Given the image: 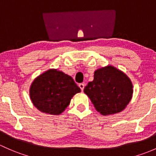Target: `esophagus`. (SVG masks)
Here are the masks:
<instances>
[{
	"label": "esophagus",
	"mask_w": 156,
	"mask_h": 156,
	"mask_svg": "<svg viewBox=\"0 0 156 156\" xmlns=\"http://www.w3.org/2000/svg\"><path fill=\"white\" fill-rule=\"evenodd\" d=\"M79 87L80 88V89H81L82 91H83V89H84V87H85V84L84 83H80V84H79Z\"/></svg>",
	"instance_id": "1"
}]
</instances>
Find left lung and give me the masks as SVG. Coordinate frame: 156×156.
Wrapping results in <instances>:
<instances>
[{"mask_svg": "<svg viewBox=\"0 0 156 156\" xmlns=\"http://www.w3.org/2000/svg\"><path fill=\"white\" fill-rule=\"evenodd\" d=\"M84 92L98 112L111 115L126 108L132 98L133 85L126 73L108 65L94 71V80L85 87Z\"/></svg>", "mask_w": 156, "mask_h": 156, "instance_id": "1", "label": "left lung"}]
</instances>
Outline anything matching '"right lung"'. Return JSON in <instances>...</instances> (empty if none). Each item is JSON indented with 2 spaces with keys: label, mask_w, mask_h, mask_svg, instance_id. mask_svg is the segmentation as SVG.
I'll return each instance as SVG.
<instances>
[{
  "label": "right lung",
  "mask_w": 156,
  "mask_h": 156,
  "mask_svg": "<svg viewBox=\"0 0 156 156\" xmlns=\"http://www.w3.org/2000/svg\"><path fill=\"white\" fill-rule=\"evenodd\" d=\"M80 91L71 76L56 69H49L34 80L30 98L40 111L59 115L70 104L73 95Z\"/></svg>",
  "instance_id": "1"
}]
</instances>
